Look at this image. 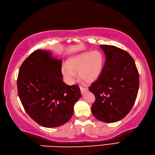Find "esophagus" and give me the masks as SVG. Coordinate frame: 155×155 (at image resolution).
Listing matches in <instances>:
<instances>
[{"label":"esophagus","mask_w":155,"mask_h":155,"mask_svg":"<svg viewBox=\"0 0 155 155\" xmlns=\"http://www.w3.org/2000/svg\"><path fill=\"white\" fill-rule=\"evenodd\" d=\"M80 88H81V94H84V93L86 92V91H88V89H87L86 88H84V87L81 86Z\"/></svg>","instance_id":"34e87169"}]
</instances>
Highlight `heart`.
<instances>
[{
	"instance_id": "obj_1",
	"label": "heart",
	"mask_w": 155,
	"mask_h": 155,
	"mask_svg": "<svg viewBox=\"0 0 155 155\" xmlns=\"http://www.w3.org/2000/svg\"><path fill=\"white\" fill-rule=\"evenodd\" d=\"M104 64V57L100 51H93L70 59L67 67H62V74L69 84H73L78 71V77L85 82H92L98 78Z\"/></svg>"
}]
</instances>
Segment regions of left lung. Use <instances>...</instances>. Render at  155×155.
Segmentation results:
<instances>
[{"label": "left lung", "mask_w": 155, "mask_h": 155, "mask_svg": "<svg viewBox=\"0 0 155 155\" xmlns=\"http://www.w3.org/2000/svg\"><path fill=\"white\" fill-rule=\"evenodd\" d=\"M106 60L97 79L89 87L96 97L92 112L97 120L115 122L132 109L140 86L139 73L132 57L112 45H101Z\"/></svg>", "instance_id": "obj_1"}]
</instances>
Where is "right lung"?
<instances>
[{
  "label": "right lung",
  "instance_id": "right-lung-1",
  "mask_svg": "<svg viewBox=\"0 0 155 155\" xmlns=\"http://www.w3.org/2000/svg\"><path fill=\"white\" fill-rule=\"evenodd\" d=\"M61 59L46 50L34 51L23 62L17 79L18 93L29 116L46 128L60 126L73 114L82 96L77 85L63 81Z\"/></svg>",
  "mask_w": 155,
  "mask_h": 155
}]
</instances>
